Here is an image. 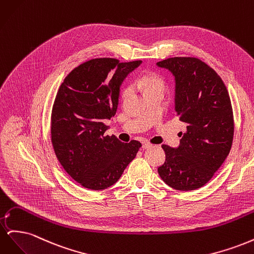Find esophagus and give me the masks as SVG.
I'll list each match as a JSON object with an SVG mask.
<instances>
[{
  "label": "esophagus",
  "mask_w": 254,
  "mask_h": 254,
  "mask_svg": "<svg viewBox=\"0 0 254 254\" xmlns=\"http://www.w3.org/2000/svg\"><path fill=\"white\" fill-rule=\"evenodd\" d=\"M142 147H143L144 149H147V148L152 147V145H151L150 143H148V142H143V146H142Z\"/></svg>",
  "instance_id": "obj_1"
}]
</instances>
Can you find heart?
Instances as JSON below:
<instances>
[{
  "label": "heart",
  "instance_id": "heart-1",
  "mask_svg": "<svg viewBox=\"0 0 254 254\" xmlns=\"http://www.w3.org/2000/svg\"><path fill=\"white\" fill-rule=\"evenodd\" d=\"M133 86L143 88L146 93H148V92L153 91V90H163L164 89L163 81L160 78L156 77V76H150V75L142 76L139 80L134 82ZM131 94H132V87L128 86V87L123 89L121 97L123 101H125V99H127Z\"/></svg>",
  "mask_w": 254,
  "mask_h": 254
}]
</instances>
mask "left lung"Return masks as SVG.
<instances>
[{
  "label": "left lung",
  "instance_id": "8db88e82",
  "mask_svg": "<svg viewBox=\"0 0 254 254\" xmlns=\"http://www.w3.org/2000/svg\"><path fill=\"white\" fill-rule=\"evenodd\" d=\"M175 78V111L187 124L178 147L162 145L158 173L168 187L194 190L209 182L231 149L234 122L224 81L201 60L174 57L157 63Z\"/></svg>",
  "mask_w": 254,
  "mask_h": 254
}]
</instances>
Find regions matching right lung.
<instances>
[{
	"instance_id": "right-lung-1",
	"label": "right lung",
	"mask_w": 254,
	"mask_h": 254,
	"mask_svg": "<svg viewBox=\"0 0 254 254\" xmlns=\"http://www.w3.org/2000/svg\"><path fill=\"white\" fill-rule=\"evenodd\" d=\"M141 60L97 58L75 67L61 83L52 110V144L64 171L83 188L99 190L117 182L142 144L107 135L121 86Z\"/></svg>"
}]
</instances>
